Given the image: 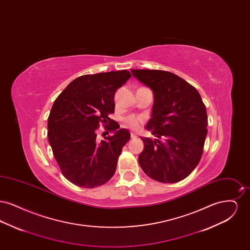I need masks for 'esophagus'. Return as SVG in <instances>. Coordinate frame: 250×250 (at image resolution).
Returning <instances> with one entry per match:
<instances>
[{
  "mask_svg": "<svg viewBox=\"0 0 250 250\" xmlns=\"http://www.w3.org/2000/svg\"><path fill=\"white\" fill-rule=\"evenodd\" d=\"M138 137V135L136 134V133H133V132H131V139H136Z\"/></svg>",
  "mask_w": 250,
  "mask_h": 250,
  "instance_id": "34e87169",
  "label": "esophagus"
}]
</instances>
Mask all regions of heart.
I'll return each instance as SVG.
<instances>
[{
	"instance_id": "b5f03b06",
	"label": "heart",
	"mask_w": 250,
	"mask_h": 250,
	"mask_svg": "<svg viewBox=\"0 0 250 250\" xmlns=\"http://www.w3.org/2000/svg\"><path fill=\"white\" fill-rule=\"evenodd\" d=\"M124 123L126 127L130 128L132 130H138L143 124V119L137 116H128L125 119Z\"/></svg>"
}]
</instances>
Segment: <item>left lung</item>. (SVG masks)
<instances>
[{
    "instance_id": "1",
    "label": "left lung",
    "mask_w": 250,
    "mask_h": 250,
    "mask_svg": "<svg viewBox=\"0 0 250 250\" xmlns=\"http://www.w3.org/2000/svg\"><path fill=\"white\" fill-rule=\"evenodd\" d=\"M131 73L154 94L145 128L157 139L142 138L140 166L157 182L177 183L201 160L207 135L206 107L197 89L173 73L149 69H131Z\"/></svg>"
}]
</instances>
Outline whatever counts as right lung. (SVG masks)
Wrapping results in <instances>:
<instances>
[{
	"label": "right lung",
	"mask_w": 250,
	"mask_h": 250,
	"mask_svg": "<svg viewBox=\"0 0 250 250\" xmlns=\"http://www.w3.org/2000/svg\"><path fill=\"white\" fill-rule=\"evenodd\" d=\"M130 77L127 70L84 75L68 84L54 101L48 119V143L62 173L72 184L94 188L115 173L130 133L120 129L108 114L114 112L115 92ZM107 121L115 134L99 142L96 129L100 122Z\"/></svg>",
	"instance_id": "right-lung-1"
}]
</instances>
